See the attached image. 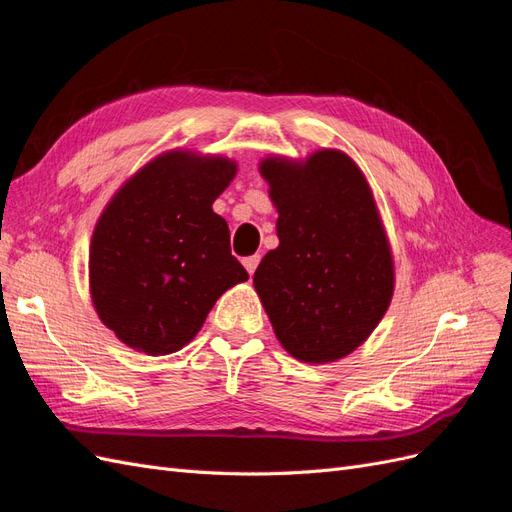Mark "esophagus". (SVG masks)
<instances>
[{
  "mask_svg": "<svg viewBox=\"0 0 512 512\" xmlns=\"http://www.w3.org/2000/svg\"><path fill=\"white\" fill-rule=\"evenodd\" d=\"M258 262H260V256H247V258H243V267L247 269V273L254 275Z\"/></svg>",
  "mask_w": 512,
  "mask_h": 512,
  "instance_id": "1",
  "label": "esophagus"
}]
</instances>
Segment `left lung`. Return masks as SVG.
<instances>
[{
	"label": "left lung",
	"mask_w": 512,
	"mask_h": 512,
	"mask_svg": "<svg viewBox=\"0 0 512 512\" xmlns=\"http://www.w3.org/2000/svg\"><path fill=\"white\" fill-rule=\"evenodd\" d=\"M260 173L277 207V237L254 273L280 344L303 363L361 346L393 297V258L371 190L342 151L305 164L269 158Z\"/></svg>",
	"instance_id": "1"
}]
</instances>
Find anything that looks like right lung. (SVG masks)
<instances>
[{"label": "right lung", "instance_id": "obj_1", "mask_svg": "<svg viewBox=\"0 0 512 512\" xmlns=\"http://www.w3.org/2000/svg\"><path fill=\"white\" fill-rule=\"evenodd\" d=\"M237 164L170 151L123 185L104 209L89 252L96 312L123 344L170 354L200 331L211 307L247 271L211 205Z\"/></svg>", "mask_w": 512, "mask_h": 512}]
</instances>
